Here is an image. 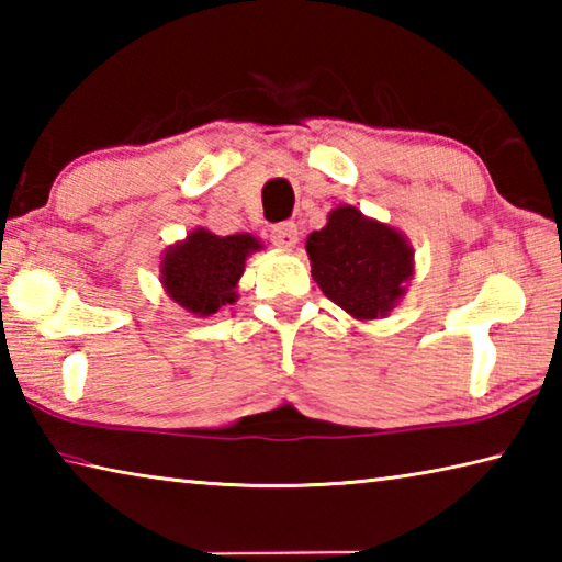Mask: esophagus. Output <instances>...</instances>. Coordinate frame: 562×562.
I'll return each mask as SVG.
<instances>
[{
  "label": "esophagus",
  "mask_w": 562,
  "mask_h": 562,
  "mask_svg": "<svg viewBox=\"0 0 562 562\" xmlns=\"http://www.w3.org/2000/svg\"><path fill=\"white\" fill-rule=\"evenodd\" d=\"M270 240H272L274 245H278V247H284V250H290V247H294V245H297V240H300L297 225H294V223H278V225H272Z\"/></svg>",
  "instance_id": "obj_1"
}]
</instances>
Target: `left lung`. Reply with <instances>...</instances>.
Segmentation results:
<instances>
[{"mask_svg":"<svg viewBox=\"0 0 562 562\" xmlns=\"http://www.w3.org/2000/svg\"><path fill=\"white\" fill-rule=\"evenodd\" d=\"M312 278L357 319L384 317L414 274L412 247L402 233L341 205L307 237Z\"/></svg>","mask_w":562,"mask_h":562,"instance_id":"8db88e82","label":"left lung"}]
</instances>
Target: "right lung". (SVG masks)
I'll return each mask as SVG.
<instances>
[{
  "mask_svg": "<svg viewBox=\"0 0 562 562\" xmlns=\"http://www.w3.org/2000/svg\"><path fill=\"white\" fill-rule=\"evenodd\" d=\"M252 235H213L195 231L186 243L170 247L164 258V288L180 307L201 317L233 304L235 284L243 278L245 258L258 250Z\"/></svg>",
  "mask_w": 562,
  "mask_h": 562,
  "instance_id": "right-lung-1",
  "label": "right lung"
}]
</instances>
